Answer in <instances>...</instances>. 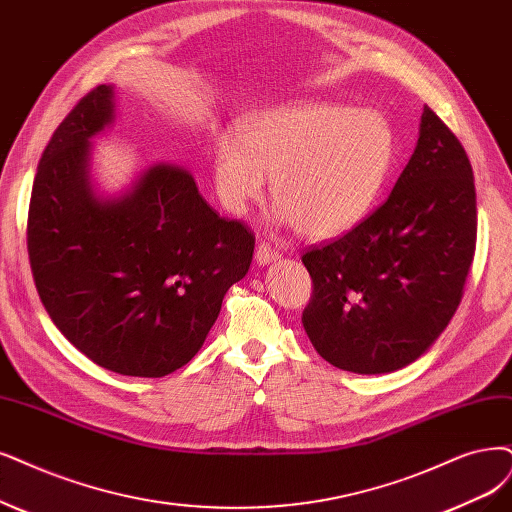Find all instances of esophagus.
<instances>
[{"label": "esophagus", "mask_w": 512, "mask_h": 512, "mask_svg": "<svg viewBox=\"0 0 512 512\" xmlns=\"http://www.w3.org/2000/svg\"><path fill=\"white\" fill-rule=\"evenodd\" d=\"M255 259H257L259 266H268V263L280 259V253L274 249L272 244L261 242V244L257 246V251H255Z\"/></svg>", "instance_id": "esophagus-1"}]
</instances>
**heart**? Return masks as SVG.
I'll list each match as a JSON object with an SVG mask.
<instances>
[{"instance_id":"heart-1","label":"heart","mask_w":512,"mask_h":512,"mask_svg":"<svg viewBox=\"0 0 512 512\" xmlns=\"http://www.w3.org/2000/svg\"><path fill=\"white\" fill-rule=\"evenodd\" d=\"M396 160L384 113L333 103H297L246 116L238 143L221 139L213 177L227 211L244 213L272 179L280 217L310 238L361 223L382 196Z\"/></svg>"}]
</instances>
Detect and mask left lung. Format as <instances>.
Here are the masks:
<instances>
[{
	"mask_svg": "<svg viewBox=\"0 0 512 512\" xmlns=\"http://www.w3.org/2000/svg\"><path fill=\"white\" fill-rule=\"evenodd\" d=\"M477 244L475 177L458 137L424 107L420 139L388 200L301 257V323L337 369L375 375L420 358L456 314Z\"/></svg>",
	"mask_w": 512,
	"mask_h": 512,
	"instance_id": "1",
	"label": "left lung"
}]
</instances>
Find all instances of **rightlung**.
Wrapping results in <instances>:
<instances>
[{
  "label": "right lung",
  "instance_id": "add662e5",
  "mask_svg": "<svg viewBox=\"0 0 512 512\" xmlns=\"http://www.w3.org/2000/svg\"><path fill=\"white\" fill-rule=\"evenodd\" d=\"M97 86L54 130L33 181L27 251L52 323L92 363L162 377L187 365L249 272L255 236L219 217L185 168L158 162L118 198L90 183V139L113 124Z\"/></svg>",
  "mask_w": 512,
  "mask_h": 512
}]
</instances>
